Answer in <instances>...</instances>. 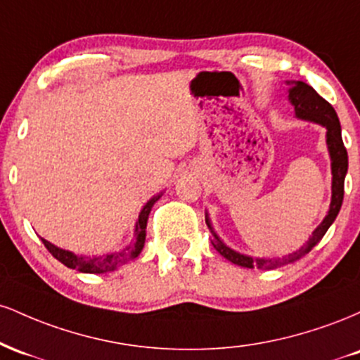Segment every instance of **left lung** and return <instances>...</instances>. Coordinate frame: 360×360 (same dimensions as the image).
I'll list each match as a JSON object with an SVG mask.
<instances>
[{"label":"left lung","mask_w":360,"mask_h":360,"mask_svg":"<svg viewBox=\"0 0 360 360\" xmlns=\"http://www.w3.org/2000/svg\"><path fill=\"white\" fill-rule=\"evenodd\" d=\"M289 84V96L288 100L295 106L296 118L307 120V122L318 123V125L326 128V147H328L330 160H332V201H330L328 214L323 218V221L316 226L309 240L301 247L300 250L292 252L288 257L283 259H255L250 255H243L240 252H235L230 249L226 243L221 242V238L214 233L212 223H210L208 214H206V225H208L210 232H212V243L226 260L232 264H237L240 267L247 269H254L255 266L259 269H278L281 266L296 262L301 257L308 254L318 242L323 238L326 230L330 229L333 221H335L338 212H340L342 201H344V183L347 169H349V155H347V148L342 140V128L338 117L333 110V106L328 101L323 100L320 94L316 93L311 86L303 81H286Z\"/></svg>","instance_id":"8db88e82"}]
</instances>
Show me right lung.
Masks as SVG:
<instances>
[{"instance_id":"1","label":"right lung","mask_w":360,"mask_h":360,"mask_svg":"<svg viewBox=\"0 0 360 360\" xmlns=\"http://www.w3.org/2000/svg\"><path fill=\"white\" fill-rule=\"evenodd\" d=\"M159 198L160 194H157V196L147 201V205L143 206L142 212L139 214L137 223H135V240L120 252H113V254H106V255H98V257H84V255H76L71 250L59 249V247H56L53 243L47 242L45 238H42V242L53 257L59 260V262L64 264V266H68L69 269L88 272V274H101V272L115 271L117 267L127 264L128 260L139 257V254L142 252L143 243H146V229H147L148 214H150L152 206L155 205V201L159 200Z\"/></svg>"}]
</instances>
